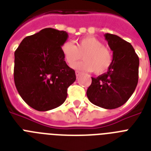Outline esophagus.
<instances>
[{
	"label": "esophagus",
	"mask_w": 151,
	"mask_h": 151,
	"mask_svg": "<svg viewBox=\"0 0 151 151\" xmlns=\"http://www.w3.org/2000/svg\"><path fill=\"white\" fill-rule=\"evenodd\" d=\"M75 73H76V77H77V78H79L80 75H81V72H79V71H76V72H75Z\"/></svg>",
	"instance_id": "esophagus-1"
}]
</instances>
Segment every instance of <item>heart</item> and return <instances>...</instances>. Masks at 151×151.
<instances>
[{
  "label": "heart",
  "mask_w": 151,
  "mask_h": 151,
  "mask_svg": "<svg viewBox=\"0 0 151 151\" xmlns=\"http://www.w3.org/2000/svg\"><path fill=\"white\" fill-rule=\"evenodd\" d=\"M65 61L70 67L81 70L95 71L97 74L106 72L111 67L113 56L111 50L102 46V42L94 36H85L80 39L74 45L66 42L61 47ZM83 55L85 60L75 65Z\"/></svg>",
  "instance_id": "1"
}]
</instances>
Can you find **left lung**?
<instances>
[{"label": "left lung", "instance_id": "left-lung-1", "mask_svg": "<svg viewBox=\"0 0 151 151\" xmlns=\"http://www.w3.org/2000/svg\"><path fill=\"white\" fill-rule=\"evenodd\" d=\"M105 40L113 52V60L106 73L91 78L87 96L94 105L113 109L124 105L133 95L139 76V57L129 42L109 33Z\"/></svg>", "mask_w": 151, "mask_h": 151}]
</instances>
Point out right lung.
Instances as JSON below:
<instances>
[{"label": "right lung", "mask_w": 151, "mask_h": 151, "mask_svg": "<svg viewBox=\"0 0 151 151\" xmlns=\"http://www.w3.org/2000/svg\"><path fill=\"white\" fill-rule=\"evenodd\" d=\"M65 31L47 28L27 36L14 52V80L22 99L37 111L58 107L67 99V88L76 81L61 47Z\"/></svg>", "instance_id": "add662e5"}]
</instances>
